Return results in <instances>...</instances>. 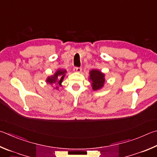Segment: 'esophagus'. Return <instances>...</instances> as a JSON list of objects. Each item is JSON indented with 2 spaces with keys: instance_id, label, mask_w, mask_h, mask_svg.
I'll list each match as a JSON object with an SVG mask.
<instances>
[{
  "instance_id": "1",
  "label": "esophagus",
  "mask_w": 157,
  "mask_h": 157,
  "mask_svg": "<svg viewBox=\"0 0 157 157\" xmlns=\"http://www.w3.org/2000/svg\"><path fill=\"white\" fill-rule=\"evenodd\" d=\"M73 70H74V71H75V72L79 73V72H81V71H82V68L81 67H75L73 69Z\"/></svg>"
}]
</instances>
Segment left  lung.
Wrapping results in <instances>:
<instances>
[{
  "label": "left lung",
  "instance_id": "1",
  "mask_svg": "<svg viewBox=\"0 0 157 157\" xmlns=\"http://www.w3.org/2000/svg\"><path fill=\"white\" fill-rule=\"evenodd\" d=\"M90 79L92 82V87L94 90L100 89L105 82L104 74L98 70H92L90 72Z\"/></svg>",
  "mask_w": 157,
  "mask_h": 157
}]
</instances>
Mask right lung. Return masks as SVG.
<instances>
[{
  "label": "right lung",
  "instance_id": "add662e5",
  "mask_svg": "<svg viewBox=\"0 0 157 157\" xmlns=\"http://www.w3.org/2000/svg\"><path fill=\"white\" fill-rule=\"evenodd\" d=\"M65 73H66V71L63 69H59L57 72L54 74V75H52L51 77H49L47 78V82L49 84H59L61 85V83L63 79L64 78Z\"/></svg>",
  "mask_w": 157,
  "mask_h": 157
}]
</instances>
